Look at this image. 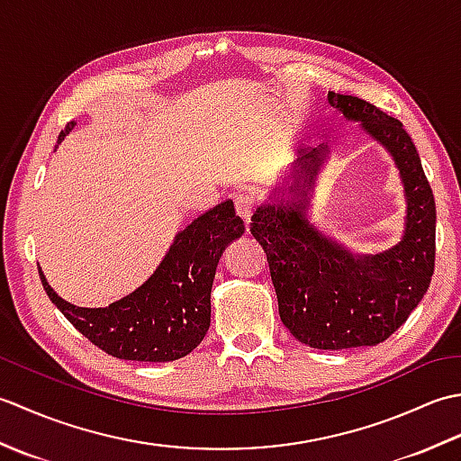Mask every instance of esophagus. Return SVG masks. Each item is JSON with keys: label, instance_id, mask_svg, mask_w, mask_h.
I'll return each instance as SVG.
<instances>
[{"label": "esophagus", "instance_id": "esophagus-1", "mask_svg": "<svg viewBox=\"0 0 461 461\" xmlns=\"http://www.w3.org/2000/svg\"><path fill=\"white\" fill-rule=\"evenodd\" d=\"M253 205H256V200H253L251 195L240 194L236 198V213L240 215L243 221H246L248 230H249V221H251V215H253Z\"/></svg>", "mask_w": 461, "mask_h": 461}]
</instances>
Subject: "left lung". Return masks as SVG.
Wrapping results in <instances>:
<instances>
[{"label":"left lung","mask_w":461,"mask_h":461,"mask_svg":"<svg viewBox=\"0 0 461 461\" xmlns=\"http://www.w3.org/2000/svg\"><path fill=\"white\" fill-rule=\"evenodd\" d=\"M327 101L384 146L404 185V236L376 256L355 253L309 220L311 192L330 149L303 150L259 203L251 233L269 261L279 317L303 345L319 350L375 347L404 325L434 276L436 203L416 146L402 122L358 96Z\"/></svg>","instance_id":"left-lung-1"}]
</instances>
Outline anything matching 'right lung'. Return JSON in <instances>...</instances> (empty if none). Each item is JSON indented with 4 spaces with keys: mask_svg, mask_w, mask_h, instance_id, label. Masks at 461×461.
Here are the masks:
<instances>
[{
    "mask_svg": "<svg viewBox=\"0 0 461 461\" xmlns=\"http://www.w3.org/2000/svg\"><path fill=\"white\" fill-rule=\"evenodd\" d=\"M68 122L57 144L75 129ZM246 231L233 202L218 203L176 233L160 266L139 289L109 307H77L59 297L41 267L43 289L67 321L106 355L139 360H178L200 345L210 329L212 283L225 246Z\"/></svg>",
    "mask_w": 461,
    "mask_h": 461,
    "instance_id": "1",
    "label": "right lung"
}]
</instances>
